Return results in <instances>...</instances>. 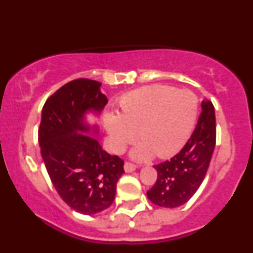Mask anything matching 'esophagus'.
Here are the masks:
<instances>
[{"label":"esophagus","mask_w":253,"mask_h":253,"mask_svg":"<svg viewBox=\"0 0 253 253\" xmlns=\"http://www.w3.org/2000/svg\"><path fill=\"white\" fill-rule=\"evenodd\" d=\"M136 168H137L136 165L131 164V163H125V165H124V169H125L126 172H132V171H135Z\"/></svg>","instance_id":"obj_1"}]
</instances>
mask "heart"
I'll return each mask as SVG.
<instances>
[{
  "mask_svg": "<svg viewBox=\"0 0 253 253\" xmlns=\"http://www.w3.org/2000/svg\"><path fill=\"white\" fill-rule=\"evenodd\" d=\"M119 109V115L105 121L112 148L123 153L139 131L142 141L131 150V157L146 162L156 153L169 157L185 145L196 123L198 100L190 90L153 85L126 94Z\"/></svg>",
  "mask_w": 253,
  "mask_h": 253,
  "instance_id": "heart-1",
  "label": "heart"
}]
</instances>
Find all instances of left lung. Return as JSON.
Here are the masks:
<instances>
[{
    "mask_svg": "<svg viewBox=\"0 0 253 253\" xmlns=\"http://www.w3.org/2000/svg\"><path fill=\"white\" fill-rule=\"evenodd\" d=\"M215 146L214 107L203 100L197 126L185 147L159 165H155L157 180L147 191L151 203L164 208H176L189 200L198 190L208 170Z\"/></svg>",
    "mask_w": 253,
    "mask_h": 253,
    "instance_id": "8db88e82",
    "label": "left lung"
}]
</instances>
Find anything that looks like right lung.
Here are the masks:
<instances>
[{
	"label": "right lung",
	"instance_id": "right-lung-1",
	"mask_svg": "<svg viewBox=\"0 0 253 253\" xmlns=\"http://www.w3.org/2000/svg\"><path fill=\"white\" fill-rule=\"evenodd\" d=\"M100 85L80 79L62 86L45 102L39 128L41 155L50 181L59 197L82 214L107 209L125 172L124 160L106 153L90 136L98 134L97 125L86 122L87 113L99 115L108 102Z\"/></svg>",
	"mask_w": 253,
	"mask_h": 253
}]
</instances>
